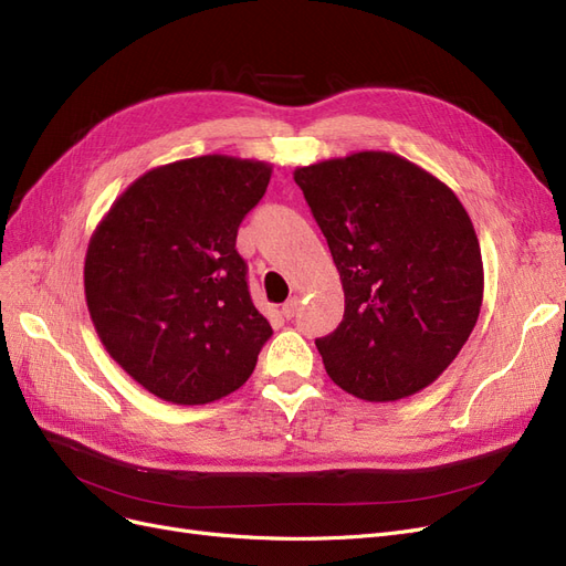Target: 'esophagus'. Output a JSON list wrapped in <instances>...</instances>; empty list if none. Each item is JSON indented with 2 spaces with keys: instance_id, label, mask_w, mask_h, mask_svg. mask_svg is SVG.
<instances>
[{
  "instance_id": "34e87169",
  "label": "esophagus",
  "mask_w": 566,
  "mask_h": 566,
  "mask_svg": "<svg viewBox=\"0 0 566 566\" xmlns=\"http://www.w3.org/2000/svg\"><path fill=\"white\" fill-rule=\"evenodd\" d=\"M298 307H301V301H298V296H294V298H289L284 305H282V315L286 317V319H291V317H296V313H298Z\"/></svg>"
}]
</instances>
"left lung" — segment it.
Returning <instances> with one entry per match:
<instances>
[{"instance_id": "left-lung-1", "label": "left lung", "mask_w": 566, "mask_h": 566, "mask_svg": "<svg viewBox=\"0 0 566 566\" xmlns=\"http://www.w3.org/2000/svg\"><path fill=\"white\" fill-rule=\"evenodd\" d=\"M343 284L338 329L317 338L324 369L364 402L421 392L480 317L484 265L461 199L418 164L361 150L296 167Z\"/></svg>"}]
</instances>
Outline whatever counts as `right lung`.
<instances>
[{
	"mask_svg": "<svg viewBox=\"0 0 566 566\" xmlns=\"http://www.w3.org/2000/svg\"><path fill=\"white\" fill-rule=\"evenodd\" d=\"M272 164L228 155L145 171L91 234L84 294L119 367L164 402L209 405L242 388L272 329L234 249Z\"/></svg>",
	"mask_w": 566,
	"mask_h": 566,
	"instance_id": "1",
	"label": "right lung"
}]
</instances>
